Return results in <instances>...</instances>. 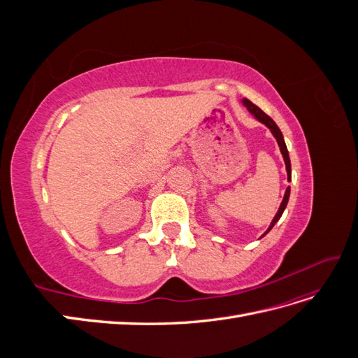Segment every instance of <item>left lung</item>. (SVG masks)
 <instances>
[{
	"instance_id": "left-lung-1",
	"label": "left lung",
	"mask_w": 358,
	"mask_h": 358,
	"mask_svg": "<svg viewBox=\"0 0 358 358\" xmlns=\"http://www.w3.org/2000/svg\"><path fill=\"white\" fill-rule=\"evenodd\" d=\"M242 104L246 107L248 109V112L251 113L258 122H262V124H264L268 129H270V133L273 134V137L276 138V142H278V146H279V149H280V154H282V157H284V162H285V169H287V179H288V182L291 180V161H289V155H288V149H287V145H285V140H284V136H282V133H280V129H279V127L275 124V121L270 116H267L262 109H259L258 106H255L252 101H249L248 99H243L242 100ZM288 199H289V187L285 189V194H284V199H282V203H280V206H279V209H278V212H276V215H275V218L272 220V222H270V225H268V229L264 231V234L262 236V237H264L270 230L273 229V225L279 221V218L280 216H282V213H284V210H285V208H287V204H288Z\"/></svg>"
}]
</instances>
